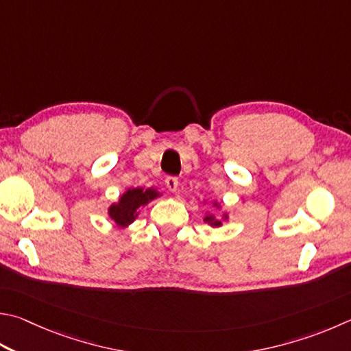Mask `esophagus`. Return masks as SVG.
Wrapping results in <instances>:
<instances>
[{
  "label": "esophagus",
  "mask_w": 351,
  "mask_h": 351,
  "mask_svg": "<svg viewBox=\"0 0 351 351\" xmlns=\"http://www.w3.org/2000/svg\"><path fill=\"white\" fill-rule=\"evenodd\" d=\"M165 186H167L170 192H176L178 186H180V181H178L176 176H167L165 178Z\"/></svg>",
  "instance_id": "1"
}]
</instances>
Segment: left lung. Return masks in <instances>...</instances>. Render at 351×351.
I'll list each match as a JSON object with an SVG mask.
<instances>
[{
    "instance_id": "obj_1",
    "label": "left lung",
    "mask_w": 351,
    "mask_h": 351,
    "mask_svg": "<svg viewBox=\"0 0 351 351\" xmlns=\"http://www.w3.org/2000/svg\"><path fill=\"white\" fill-rule=\"evenodd\" d=\"M213 206L218 207V202H213ZM222 219H224V221L227 219V213L222 215ZM204 222H207V224H210L212 227H221L222 226V221L216 218L215 215H207L206 218H204Z\"/></svg>"
}]
</instances>
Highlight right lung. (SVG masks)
<instances>
[{
    "mask_svg": "<svg viewBox=\"0 0 351 351\" xmlns=\"http://www.w3.org/2000/svg\"><path fill=\"white\" fill-rule=\"evenodd\" d=\"M161 196L155 189H129L121 195L118 202H113L109 207L110 219L118 227H129L139 215V208L147 206L155 197Z\"/></svg>",
    "mask_w": 351,
    "mask_h": 351,
    "instance_id": "obj_1",
    "label": "right lung"
}]
</instances>
